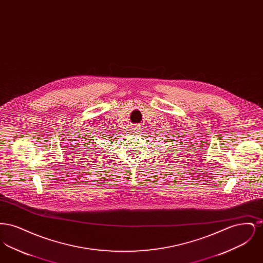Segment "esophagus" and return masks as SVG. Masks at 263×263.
<instances>
[{
    "instance_id": "esophagus-1",
    "label": "esophagus",
    "mask_w": 263,
    "mask_h": 263,
    "mask_svg": "<svg viewBox=\"0 0 263 263\" xmlns=\"http://www.w3.org/2000/svg\"><path fill=\"white\" fill-rule=\"evenodd\" d=\"M140 131H141V126L140 125H136L133 128V132H135V133H138Z\"/></svg>"
}]
</instances>
